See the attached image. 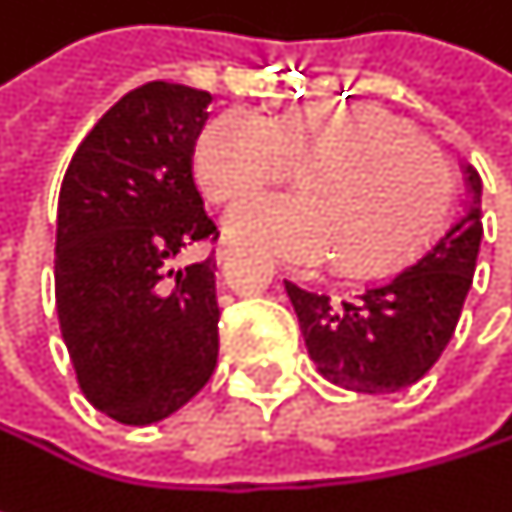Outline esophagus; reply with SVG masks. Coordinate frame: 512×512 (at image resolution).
<instances>
[{"label":"esophagus","mask_w":512,"mask_h":512,"mask_svg":"<svg viewBox=\"0 0 512 512\" xmlns=\"http://www.w3.org/2000/svg\"><path fill=\"white\" fill-rule=\"evenodd\" d=\"M234 252H237V249H234L231 243H222V246L216 249V260H219V263H228V260L234 257Z\"/></svg>","instance_id":"1"}]
</instances>
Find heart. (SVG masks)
I'll use <instances>...</instances> for the list:
<instances>
[{
	"instance_id": "1",
	"label": "heart",
	"mask_w": 512,
	"mask_h": 512,
	"mask_svg": "<svg viewBox=\"0 0 512 512\" xmlns=\"http://www.w3.org/2000/svg\"><path fill=\"white\" fill-rule=\"evenodd\" d=\"M192 168L210 198H237L305 168L299 195L255 192L234 201L225 234L293 266L338 252L347 269L406 255L439 219L448 174L418 133L364 106H308L275 121L234 106L195 139Z\"/></svg>"
}]
</instances>
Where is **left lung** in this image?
I'll list each match as a JSON object with an SVG mask.
<instances>
[{"mask_svg": "<svg viewBox=\"0 0 512 512\" xmlns=\"http://www.w3.org/2000/svg\"><path fill=\"white\" fill-rule=\"evenodd\" d=\"M462 174L460 210L421 255L391 278L344 302L284 281L320 376L358 394H391L415 385L445 353L471 290L483 240V183L468 162Z\"/></svg>", "mask_w": 512, "mask_h": 512, "instance_id": "8db88e82", "label": "left lung"}]
</instances>
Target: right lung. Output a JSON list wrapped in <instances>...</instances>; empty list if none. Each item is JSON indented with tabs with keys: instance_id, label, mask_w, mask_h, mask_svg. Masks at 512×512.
I'll list each match as a JSON object with an SVG mask.
<instances>
[{
	"instance_id": "1",
	"label": "right lung",
	"mask_w": 512,
	"mask_h": 512,
	"mask_svg": "<svg viewBox=\"0 0 512 512\" xmlns=\"http://www.w3.org/2000/svg\"><path fill=\"white\" fill-rule=\"evenodd\" d=\"M213 97L174 82L124 94L73 154L55 225V308L82 394L148 427L186 406L219 358L216 237L192 180Z\"/></svg>"
}]
</instances>
